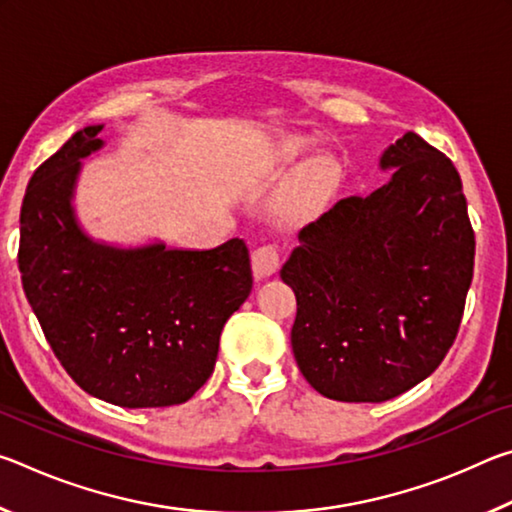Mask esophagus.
<instances>
[{"instance_id":"esophagus-1","label":"esophagus","mask_w":512,"mask_h":512,"mask_svg":"<svg viewBox=\"0 0 512 512\" xmlns=\"http://www.w3.org/2000/svg\"><path fill=\"white\" fill-rule=\"evenodd\" d=\"M282 264V253L275 244L259 246L253 253V271L257 280H264V277H271L277 268Z\"/></svg>"}]
</instances>
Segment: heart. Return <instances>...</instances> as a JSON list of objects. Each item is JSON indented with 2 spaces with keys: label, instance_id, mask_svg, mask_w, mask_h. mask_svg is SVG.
<instances>
[{
  "label": "heart",
  "instance_id": "1",
  "mask_svg": "<svg viewBox=\"0 0 512 512\" xmlns=\"http://www.w3.org/2000/svg\"><path fill=\"white\" fill-rule=\"evenodd\" d=\"M307 149V140H302V137H291V140L282 144L280 155L284 162H293ZM339 176V162H336L329 153H318L311 160H307L298 171L296 187H293L291 212H305L309 207L323 203L325 198L334 192L336 185H339Z\"/></svg>",
  "mask_w": 512,
  "mask_h": 512
}]
</instances>
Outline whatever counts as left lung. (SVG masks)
I'll list each match as a JSON object with an SVG mask.
<instances>
[{"label": "left lung", "mask_w": 512, "mask_h": 512, "mask_svg": "<svg viewBox=\"0 0 512 512\" xmlns=\"http://www.w3.org/2000/svg\"><path fill=\"white\" fill-rule=\"evenodd\" d=\"M381 169L393 178L305 225L280 271L298 302L293 357L329 400L386 402L427 379L472 284L474 230L452 160L409 131Z\"/></svg>", "instance_id": "1"}]
</instances>
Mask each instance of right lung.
Returning a JSON list of instances; mask_svg holds the SVG:
<instances>
[{
	"mask_svg": "<svg viewBox=\"0 0 512 512\" xmlns=\"http://www.w3.org/2000/svg\"><path fill=\"white\" fill-rule=\"evenodd\" d=\"M103 126L74 133L33 173L17 266L45 339L85 393L124 409L183 404L210 379L221 329L253 289L244 239L212 250L115 248L79 228L81 160Z\"/></svg>",
	"mask_w": 512,
	"mask_h": 512,
	"instance_id": "right-lung-1",
	"label": "right lung"
}]
</instances>
